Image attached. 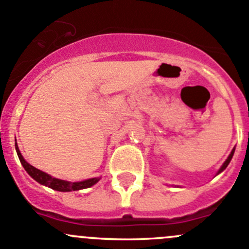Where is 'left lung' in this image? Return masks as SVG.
<instances>
[{
    "instance_id": "8db88e82",
    "label": "left lung",
    "mask_w": 249,
    "mask_h": 249,
    "mask_svg": "<svg viewBox=\"0 0 249 249\" xmlns=\"http://www.w3.org/2000/svg\"><path fill=\"white\" fill-rule=\"evenodd\" d=\"M233 153H235V149H232V150H231V153H230V155H229V157H228V159H227V160H225V162H224V164H223V165H222V167H220V169H219V171H218V173H217V175H219V173H220V172H222V171H224V170H225V169H227V166H228V165H229V162H230V161H231V159H232V155H233Z\"/></svg>"
}]
</instances>
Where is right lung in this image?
I'll list each match as a JSON object with an SVG mask.
<instances>
[{"label": "right lung", "mask_w": 249, "mask_h": 249, "mask_svg": "<svg viewBox=\"0 0 249 249\" xmlns=\"http://www.w3.org/2000/svg\"><path fill=\"white\" fill-rule=\"evenodd\" d=\"M16 150L18 153V157H19L20 162H21V165L24 166L25 171L29 173L35 180H37L39 184L46 185V187L52 188V189L57 190V192H74V190L87 189V188H90L94 184H96V183L100 180V177L90 178V179L82 180V182H67V180L57 179V178L52 177V176L48 175V173L41 171V170L36 169V167H34L32 165H30L29 162L22 158L17 143H16Z\"/></svg>", "instance_id": "obj_1"}]
</instances>
